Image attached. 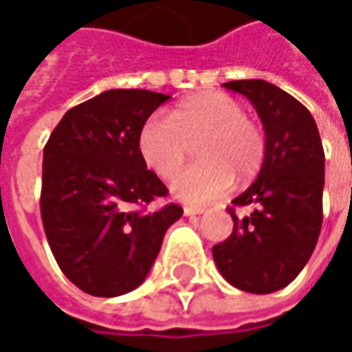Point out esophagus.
<instances>
[{
    "label": "esophagus",
    "mask_w": 352,
    "mask_h": 352,
    "mask_svg": "<svg viewBox=\"0 0 352 352\" xmlns=\"http://www.w3.org/2000/svg\"><path fill=\"white\" fill-rule=\"evenodd\" d=\"M183 212H185V217H195V214H203L205 208H201V206H185Z\"/></svg>",
    "instance_id": "obj_1"
}]
</instances>
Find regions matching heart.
Returning <instances> with one entry per match:
<instances>
[{
  "instance_id": "1",
  "label": "heart",
  "mask_w": 352,
  "mask_h": 352,
  "mask_svg": "<svg viewBox=\"0 0 352 352\" xmlns=\"http://www.w3.org/2000/svg\"><path fill=\"white\" fill-rule=\"evenodd\" d=\"M197 144L199 163L173 179L171 192L185 203H210L232 189L234 175L252 179L266 157V138L244 116L242 104L222 92H199L179 102L167 118L153 116L142 126L138 147L146 165L171 179Z\"/></svg>"
}]
</instances>
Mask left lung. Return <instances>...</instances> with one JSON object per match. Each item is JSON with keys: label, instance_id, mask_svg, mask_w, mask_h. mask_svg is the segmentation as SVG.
I'll return each mask as SVG.
<instances>
[{"label": "left lung", "instance_id": "left-lung-1", "mask_svg": "<svg viewBox=\"0 0 352 352\" xmlns=\"http://www.w3.org/2000/svg\"><path fill=\"white\" fill-rule=\"evenodd\" d=\"M224 88L252 102L266 133V157L258 179L232 201L252 205L212 246L222 278L248 294H272L292 283L315 250L323 222L325 153L309 110L266 80H232Z\"/></svg>", "mask_w": 352, "mask_h": 352}]
</instances>
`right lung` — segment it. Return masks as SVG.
Here are the masks:
<instances>
[{
  "label": "right lung",
  "mask_w": 352,
  "mask_h": 352,
  "mask_svg": "<svg viewBox=\"0 0 352 352\" xmlns=\"http://www.w3.org/2000/svg\"><path fill=\"white\" fill-rule=\"evenodd\" d=\"M171 96L116 88L70 108L43 149L41 219L54 260L85 294L116 298L146 280L179 205L147 210L167 187L138 147Z\"/></svg>",
  "instance_id": "obj_1"
}]
</instances>
